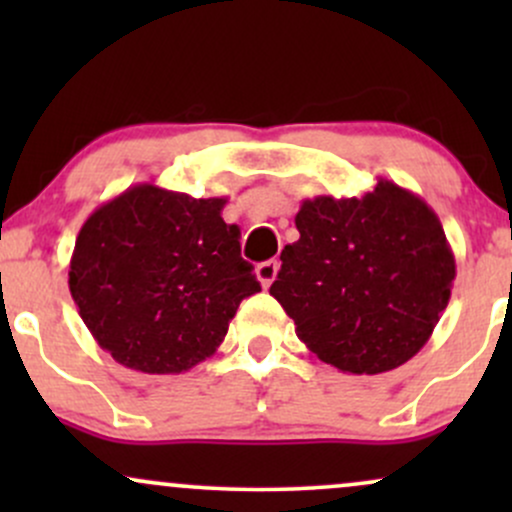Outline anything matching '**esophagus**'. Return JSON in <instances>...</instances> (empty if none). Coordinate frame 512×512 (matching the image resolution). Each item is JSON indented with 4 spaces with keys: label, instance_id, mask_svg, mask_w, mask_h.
<instances>
[{
    "label": "esophagus",
    "instance_id": "esophagus-1",
    "mask_svg": "<svg viewBox=\"0 0 512 512\" xmlns=\"http://www.w3.org/2000/svg\"><path fill=\"white\" fill-rule=\"evenodd\" d=\"M257 279H260V284L264 286V289H269L272 286V281L276 279V272H279V262L276 260H267L262 264H257Z\"/></svg>",
    "mask_w": 512,
    "mask_h": 512
}]
</instances>
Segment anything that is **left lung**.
Returning <instances> with one entry per match:
<instances>
[{"label": "left lung", "instance_id": "obj_1", "mask_svg": "<svg viewBox=\"0 0 512 512\" xmlns=\"http://www.w3.org/2000/svg\"><path fill=\"white\" fill-rule=\"evenodd\" d=\"M269 293L298 339L342 373L375 375L421 351L448 308L455 255L414 192L380 178L363 197L320 195L296 214Z\"/></svg>", "mask_w": 512, "mask_h": 512}]
</instances>
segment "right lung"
<instances>
[{
  "label": "right lung",
  "instance_id": "1",
  "mask_svg": "<svg viewBox=\"0 0 512 512\" xmlns=\"http://www.w3.org/2000/svg\"><path fill=\"white\" fill-rule=\"evenodd\" d=\"M223 207L226 197L142 182L84 221L69 291L117 363L151 375L195 368L216 354L240 301L262 289Z\"/></svg>",
  "mask_w": 512,
  "mask_h": 512
}]
</instances>
